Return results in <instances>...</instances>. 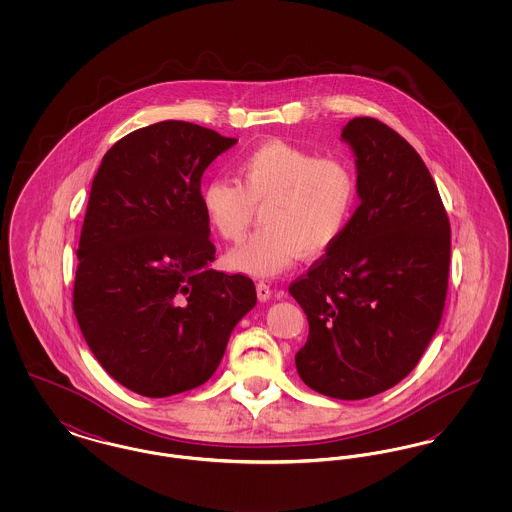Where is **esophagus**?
<instances>
[{
	"mask_svg": "<svg viewBox=\"0 0 512 512\" xmlns=\"http://www.w3.org/2000/svg\"><path fill=\"white\" fill-rule=\"evenodd\" d=\"M255 288H257V297L261 301H267L268 297H270V286H268L267 282H257Z\"/></svg>",
	"mask_w": 512,
	"mask_h": 512,
	"instance_id": "esophagus-1",
	"label": "esophagus"
}]
</instances>
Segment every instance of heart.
<instances>
[{
    "label": "heart",
    "mask_w": 512,
    "mask_h": 512,
    "mask_svg": "<svg viewBox=\"0 0 512 512\" xmlns=\"http://www.w3.org/2000/svg\"><path fill=\"white\" fill-rule=\"evenodd\" d=\"M236 180L215 178L203 184L201 205L209 226L224 242H242L265 205L261 228L232 249L228 265L251 276H276L303 255H318L340 242L351 226L359 182L341 157L286 142H267L236 159Z\"/></svg>",
    "instance_id": "heart-1"
}]
</instances>
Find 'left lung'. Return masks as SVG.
I'll return each instance as SVG.
<instances>
[{"instance_id": "8db88e82", "label": "left lung", "mask_w": 512, "mask_h": 512, "mask_svg": "<svg viewBox=\"0 0 512 512\" xmlns=\"http://www.w3.org/2000/svg\"><path fill=\"white\" fill-rule=\"evenodd\" d=\"M341 138L357 157L361 205L290 284L309 322L295 366L311 390L365 399L401 382L438 330L451 226L432 174L393 128L357 117Z\"/></svg>"}]
</instances>
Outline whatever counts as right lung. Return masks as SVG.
I'll use <instances>...</instances> for the list:
<instances>
[{
    "label": "right lung",
    "mask_w": 512,
    "mask_h": 512,
    "mask_svg": "<svg viewBox=\"0 0 512 512\" xmlns=\"http://www.w3.org/2000/svg\"><path fill=\"white\" fill-rule=\"evenodd\" d=\"M236 138L163 121L111 147L92 182L73 309L99 365L146 397L205 384L257 303L244 274L209 268L201 176Z\"/></svg>",
    "instance_id": "right-lung-1"
}]
</instances>
